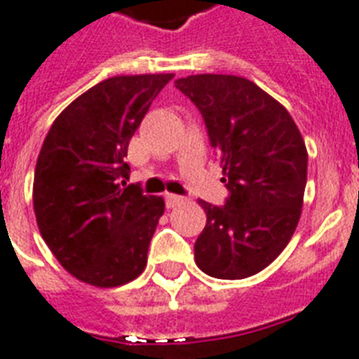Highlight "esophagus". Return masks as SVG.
<instances>
[{"label": "esophagus", "mask_w": 359, "mask_h": 359, "mask_svg": "<svg viewBox=\"0 0 359 359\" xmlns=\"http://www.w3.org/2000/svg\"><path fill=\"white\" fill-rule=\"evenodd\" d=\"M184 201H186L184 197L175 196V194H165V207H168V208L179 207V205H182Z\"/></svg>", "instance_id": "1"}]
</instances>
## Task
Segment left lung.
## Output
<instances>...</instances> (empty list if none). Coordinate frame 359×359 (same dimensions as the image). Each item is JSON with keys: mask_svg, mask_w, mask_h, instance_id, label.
Listing matches in <instances>:
<instances>
[{"mask_svg": "<svg viewBox=\"0 0 359 359\" xmlns=\"http://www.w3.org/2000/svg\"><path fill=\"white\" fill-rule=\"evenodd\" d=\"M175 83L201 111L229 190L224 207L199 201L207 225L194 245L197 266L218 279L250 278L285 250L300 222L304 137L283 104L242 76L196 74Z\"/></svg>", "mask_w": 359, "mask_h": 359, "instance_id": "left-lung-1", "label": "left lung"}]
</instances>
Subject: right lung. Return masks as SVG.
Wrapping results in <instances>:
<instances>
[{
	"label": "right lung",
	"mask_w": 359,
	"mask_h": 359,
	"mask_svg": "<svg viewBox=\"0 0 359 359\" xmlns=\"http://www.w3.org/2000/svg\"><path fill=\"white\" fill-rule=\"evenodd\" d=\"M175 74H128L100 81L53 121L36 158V225L61 266L109 289L147 266L165 203L128 179V143L158 93ZM124 186V180H123Z\"/></svg>",
	"instance_id": "1"
}]
</instances>
